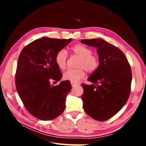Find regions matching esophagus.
Returning <instances> with one entry per match:
<instances>
[{
	"label": "esophagus",
	"mask_w": 146,
	"mask_h": 146,
	"mask_svg": "<svg viewBox=\"0 0 146 146\" xmlns=\"http://www.w3.org/2000/svg\"><path fill=\"white\" fill-rule=\"evenodd\" d=\"M70 84H71V85H72V87L76 86L78 85V84L77 83H76V82H70Z\"/></svg>",
	"instance_id": "obj_1"
}]
</instances>
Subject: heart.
<instances>
[{"label": "heart", "mask_w": 146, "mask_h": 146, "mask_svg": "<svg viewBox=\"0 0 146 146\" xmlns=\"http://www.w3.org/2000/svg\"><path fill=\"white\" fill-rule=\"evenodd\" d=\"M70 52L79 58L77 69H68L63 74L65 80L78 82L85 77V70L88 73H92L98 69L100 61L99 57L92 54L91 48L82 44H76L70 48ZM55 63L61 69H64L67 61V53L64 49H61L56 53Z\"/></svg>", "instance_id": "b5f03b06"}]
</instances>
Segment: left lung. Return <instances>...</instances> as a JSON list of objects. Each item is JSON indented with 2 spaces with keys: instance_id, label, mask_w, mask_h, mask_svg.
<instances>
[{
  "instance_id": "left-lung-1",
  "label": "left lung",
  "mask_w": 146,
  "mask_h": 146,
  "mask_svg": "<svg viewBox=\"0 0 146 146\" xmlns=\"http://www.w3.org/2000/svg\"><path fill=\"white\" fill-rule=\"evenodd\" d=\"M81 42L97 48L100 61L98 69L82 84L83 107L88 115L97 121L112 117L122 108L129 98L132 74L124 54L102 39H81Z\"/></svg>"
}]
</instances>
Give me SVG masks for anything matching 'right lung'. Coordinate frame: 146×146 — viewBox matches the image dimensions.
Masks as SVG:
<instances>
[{"label":"right lung","mask_w":146,"mask_h":146,"mask_svg":"<svg viewBox=\"0 0 146 146\" xmlns=\"http://www.w3.org/2000/svg\"><path fill=\"white\" fill-rule=\"evenodd\" d=\"M72 38L61 39L42 37L26 46L19 56L15 75L17 93L25 108L34 117L50 121L63 113L66 99L71 90L69 80L58 85L63 74L55 63V56Z\"/></svg>","instance_id":"right-lung-1"}]
</instances>
